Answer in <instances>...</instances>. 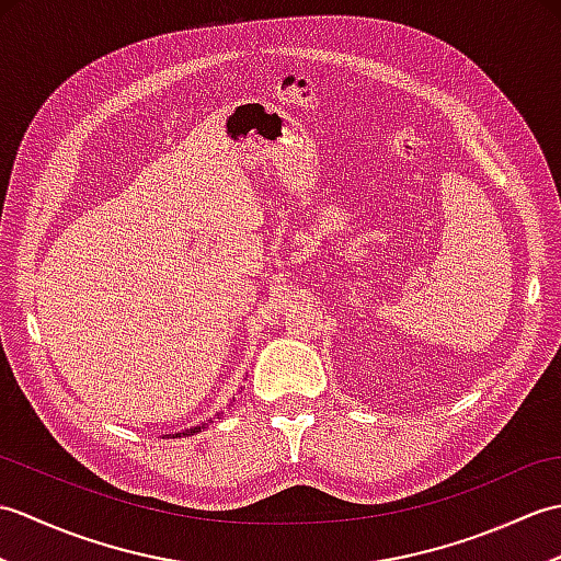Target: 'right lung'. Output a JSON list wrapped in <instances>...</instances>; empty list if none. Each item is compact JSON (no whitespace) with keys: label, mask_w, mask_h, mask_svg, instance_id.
Returning a JSON list of instances; mask_svg holds the SVG:
<instances>
[{"label":"right lung","mask_w":561,"mask_h":561,"mask_svg":"<svg viewBox=\"0 0 561 561\" xmlns=\"http://www.w3.org/2000/svg\"><path fill=\"white\" fill-rule=\"evenodd\" d=\"M202 428H205V424H202V426H193V428H185V432H181V434H175V436H193V434L202 432Z\"/></svg>","instance_id":"right-lung-1"}]
</instances>
